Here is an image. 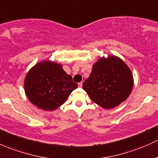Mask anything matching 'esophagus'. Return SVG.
Instances as JSON below:
<instances>
[{
	"label": "esophagus",
	"instance_id": "esophagus-1",
	"mask_svg": "<svg viewBox=\"0 0 158 158\" xmlns=\"http://www.w3.org/2000/svg\"><path fill=\"white\" fill-rule=\"evenodd\" d=\"M82 82H81V83H79V84H78V85H79V86H80V87H82Z\"/></svg>",
	"mask_w": 158,
	"mask_h": 158
}]
</instances>
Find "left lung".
I'll return each mask as SVG.
<instances>
[{
  "instance_id": "1",
  "label": "left lung",
  "mask_w": 158,
  "mask_h": 158,
  "mask_svg": "<svg viewBox=\"0 0 158 158\" xmlns=\"http://www.w3.org/2000/svg\"><path fill=\"white\" fill-rule=\"evenodd\" d=\"M133 77L127 64L118 57L101 58L93 66L90 75L83 89L92 101L103 108L119 106L130 96Z\"/></svg>"
}]
</instances>
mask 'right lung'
I'll return each mask as SVG.
<instances>
[{
    "label": "right lung",
    "instance_id": "obj_1",
    "mask_svg": "<svg viewBox=\"0 0 158 158\" xmlns=\"http://www.w3.org/2000/svg\"><path fill=\"white\" fill-rule=\"evenodd\" d=\"M25 92L30 102L40 109L52 111L62 106L77 87L72 76L62 65L43 61L28 72L24 82Z\"/></svg>",
    "mask_w": 158,
    "mask_h": 158
}]
</instances>
